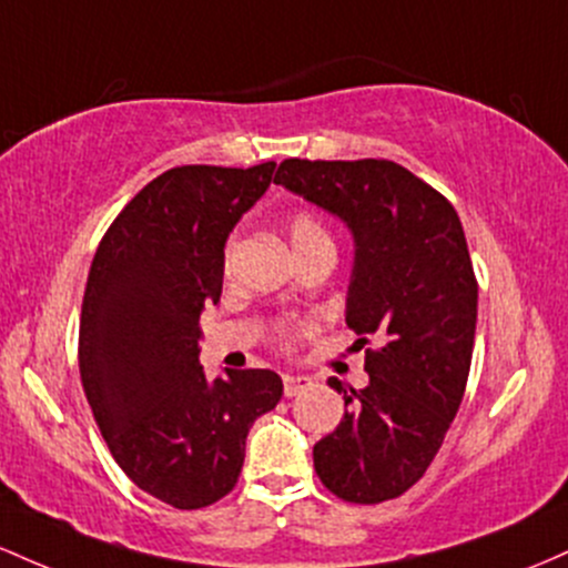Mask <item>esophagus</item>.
Returning a JSON list of instances; mask_svg holds the SVG:
<instances>
[{
  "label": "esophagus",
  "instance_id": "1",
  "mask_svg": "<svg viewBox=\"0 0 568 568\" xmlns=\"http://www.w3.org/2000/svg\"><path fill=\"white\" fill-rule=\"evenodd\" d=\"M314 381L308 375H284V394L286 397H297V394L308 392Z\"/></svg>",
  "mask_w": 568,
  "mask_h": 568
}]
</instances>
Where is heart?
Masks as SVG:
<instances>
[{
	"label": "heart",
	"mask_w": 568,
	"mask_h": 568,
	"mask_svg": "<svg viewBox=\"0 0 568 568\" xmlns=\"http://www.w3.org/2000/svg\"><path fill=\"white\" fill-rule=\"evenodd\" d=\"M290 239H292V250H297V246H308V244H327L329 233L314 214H297L292 216L290 222ZM329 244H333V241H329ZM227 254H231V246H227Z\"/></svg>",
	"instance_id": "1"
}]
</instances>
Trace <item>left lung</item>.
<instances>
[{"label":"left lung","instance_id":"1","mask_svg":"<svg viewBox=\"0 0 568 568\" xmlns=\"http://www.w3.org/2000/svg\"><path fill=\"white\" fill-rule=\"evenodd\" d=\"M276 184L335 214L354 239L346 324L367 348L365 388L327 384L346 413L314 445L335 496L378 505L422 480L456 418L473 362L477 282L462 220L437 190L392 161L278 165Z\"/></svg>","mask_w":568,"mask_h":568}]
</instances>
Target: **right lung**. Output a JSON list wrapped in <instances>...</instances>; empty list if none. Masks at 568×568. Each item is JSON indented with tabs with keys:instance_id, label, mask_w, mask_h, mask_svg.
<instances>
[{
	"instance_id": "1",
	"label": "right lung",
	"mask_w": 568,
	"mask_h": 568,
	"mask_svg": "<svg viewBox=\"0 0 568 568\" xmlns=\"http://www.w3.org/2000/svg\"><path fill=\"white\" fill-rule=\"evenodd\" d=\"M276 163L180 165L139 190L95 250L80 318V375L125 475L176 509L214 505L244 467L252 424L278 405L273 369L199 362V318L222 295L225 244Z\"/></svg>"
}]
</instances>
